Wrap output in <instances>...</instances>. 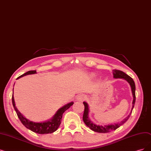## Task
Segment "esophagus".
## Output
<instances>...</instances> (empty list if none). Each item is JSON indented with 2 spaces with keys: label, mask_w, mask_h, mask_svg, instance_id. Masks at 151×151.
Wrapping results in <instances>:
<instances>
[{
  "label": "esophagus",
  "mask_w": 151,
  "mask_h": 151,
  "mask_svg": "<svg viewBox=\"0 0 151 151\" xmlns=\"http://www.w3.org/2000/svg\"><path fill=\"white\" fill-rule=\"evenodd\" d=\"M85 98H86V96H85L84 94H80L76 97V99L78 101H82L85 99Z\"/></svg>",
  "instance_id": "esophagus-1"
}]
</instances>
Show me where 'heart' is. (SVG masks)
I'll list each match as a JSON object with an SVG mask.
<instances>
[{
	"label": "heart",
	"mask_w": 151,
	"mask_h": 151,
	"mask_svg": "<svg viewBox=\"0 0 151 151\" xmlns=\"http://www.w3.org/2000/svg\"><path fill=\"white\" fill-rule=\"evenodd\" d=\"M96 76V75L94 73H91L90 74V77L91 78H94Z\"/></svg>",
	"instance_id": "b5f03b06"
}]
</instances>
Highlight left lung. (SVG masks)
<instances>
[{
  "label": "left lung",
  "instance_id": "obj_1",
  "mask_svg": "<svg viewBox=\"0 0 151 151\" xmlns=\"http://www.w3.org/2000/svg\"><path fill=\"white\" fill-rule=\"evenodd\" d=\"M113 72V75L114 78H120V79H123L124 80H126L129 84V86L131 87V90H132V93L133 97V100L132 102V110L130 111L129 114L127 116L125 119H124L122 121L120 122H119L117 123H114V124H107V125H99V124H96L94 123L91 120L89 117V106L87 102H83V104L84 106V114H83V120L84 123L86 124V125L91 130L94 131L95 132L97 133H107L110 132L111 131L115 130L118 128H119L120 126H122V124H123L124 123H125L129 118L131 114L132 113V110L134 108V104H135V101H136V96H135V90H136V87H135V83L133 81V80L129 76L127 75L126 73H124V72L120 70H114L112 71Z\"/></svg>",
  "mask_w": 151,
  "mask_h": 151
}]
</instances>
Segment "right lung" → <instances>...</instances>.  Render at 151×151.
Wrapping results in <instances>:
<instances>
[{
	"mask_svg": "<svg viewBox=\"0 0 151 151\" xmlns=\"http://www.w3.org/2000/svg\"><path fill=\"white\" fill-rule=\"evenodd\" d=\"M36 73H37L36 70L28 71L27 72V73H25L23 75L18 77L17 78V80L26 75L36 74ZM12 104H13V106H14L15 112L18 115V117L19 118V120L21 121V122L22 123L23 125L27 128L32 131V132H33L36 133L43 134L52 133L55 132V131L58 129V128L59 127L60 124L61 123L63 114L68 109H69L72 105L74 104V102H71L66 105H65L64 106L60 108L57 111L55 114L52 116L50 120L45 122H34L32 121H31L27 119V118H25L20 112H19V110L17 109V107L15 106V102L14 97V88H13Z\"/></svg>",
	"mask_w": 151,
	"mask_h": 151,
	"instance_id": "1",
	"label": "right lung"
}]
</instances>
